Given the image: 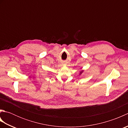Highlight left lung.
Listing matches in <instances>:
<instances>
[{"label": "left lung", "instance_id": "8db88e82", "mask_svg": "<svg viewBox=\"0 0 128 128\" xmlns=\"http://www.w3.org/2000/svg\"><path fill=\"white\" fill-rule=\"evenodd\" d=\"M84 72V70H82V71H81V72H80V74H79V75H81V74H82V73Z\"/></svg>", "mask_w": 128, "mask_h": 128}]
</instances>
